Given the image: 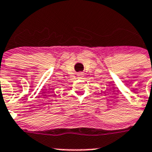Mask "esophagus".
Listing matches in <instances>:
<instances>
[{
	"mask_svg": "<svg viewBox=\"0 0 152 152\" xmlns=\"http://www.w3.org/2000/svg\"><path fill=\"white\" fill-rule=\"evenodd\" d=\"M78 76H80V77H82V76H83V73H78Z\"/></svg>",
	"mask_w": 152,
	"mask_h": 152,
	"instance_id": "esophagus-1",
	"label": "esophagus"
}]
</instances>
